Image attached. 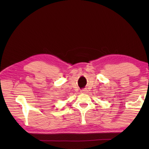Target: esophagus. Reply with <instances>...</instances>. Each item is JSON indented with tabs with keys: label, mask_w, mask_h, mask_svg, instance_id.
Instances as JSON below:
<instances>
[{
	"label": "esophagus",
	"mask_w": 149,
	"mask_h": 149,
	"mask_svg": "<svg viewBox=\"0 0 149 149\" xmlns=\"http://www.w3.org/2000/svg\"><path fill=\"white\" fill-rule=\"evenodd\" d=\"M81 93H88V90H87V89H81Z\"/></svg>",
	"instance_id": "34e87169"
}]
</instances>
